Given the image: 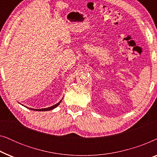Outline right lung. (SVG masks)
<instances>
[{
    "label": "right lung",
    "mask_w": 157,
    "mask_h": 157,
    "mask_svg": "<svg viewBox=\"0 0 157 157\" xmlns=\"http://www.w3.org/2000/svg\"><path fill=\"white\" fill-rule=\"evenodd\" d=\"M62 101V99L60 101L59 103H57L56 104L53 105V106H51V107H48V108H45V109H31V108H29V109H31V110H33V111H50V110H53V109L56 108V107L59 106V105L61 104V102ZM26 107V106H25ZM26 108H28V107H26Z\"/></svg>",
    "instance_id": "add662e5"
}]
</instances>
